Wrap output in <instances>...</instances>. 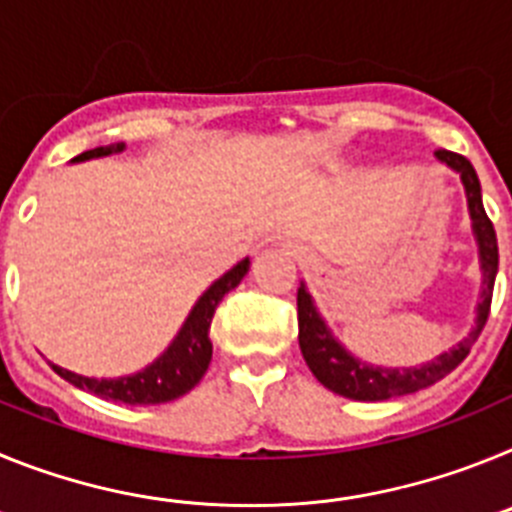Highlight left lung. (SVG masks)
Listing matches in <instances>:
<instances>
[{
	"instance_id": "8db88e82",
	"label": "left lung",
	"mask_w": 512,
	"mask_h": 512,
	"mask_svg": "<svg viewBox=\"0 0 512 512\" xmlns=\"http://www.w3.org/2000/svg\"><path fill=\"white\" fill-rule=\"evenodd\" d=\"M436 158L461 176V184H464V192H467L469 217H472V230L479 246V264H482V284H485L477 305V325L464 341H459L451 351L436 356L428 364L402 366V369L374 366L348 354L346 348L333 338L325 320L320 318L318 307L312 302L307 287L300 284V289H297V325H300L302 356H305L310 372L315 374V379L323 387H328L336 395L348 397V400H390V397L410 395V392H418L423 387H431L467 359L469 348L474 346V341L485 328L487 318H490L492 289H495L497 274V235L495 228H492V220L487 217L485 205H482V187H479L477 171L459 153L436 151Z\"/></svg>"
}]
</instances>
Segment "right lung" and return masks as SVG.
Returning <instances> with one entry per match:
<instances>
[{"mask_svg":"<svg viewBox=\"0 0 512 512\" xmlns=\"http://www.w3.org/2000/svg\"><path fill=\"white\" fill-rule=\"evenodd\" d=\"M120 151H125V143L92 148V151L79 153L71 161H89V158L110 156V153ZM248 266H251V259L238 261L215 284H210V289L192 307L189 318L184 320L182 330L176 333L171 346L151 366H146L143 372L117 379H94L81 377V374H74L69 369H61V366L51 364L53 372L61 374L66 382H71L79 390L92 392V395L102 397V400L125 402V405H161V402H171L176 397L187 395L194 384L205 377L207 366H210L212 315H215L217 305H220V300L228 295L230 289L241 284V279L248 274Z\"/></svg>","mask_w":512,"mask_h":512,"instance_id":"add662e5","label":"right lung"}]
</instances>
